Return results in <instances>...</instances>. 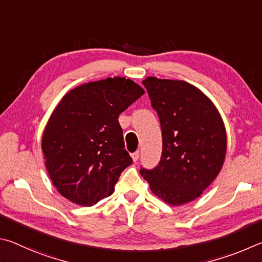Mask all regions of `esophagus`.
<instances>
[{"label":"esophagus","mask_w":262,"mask_h":262,"mask_svg":"<svg viewBox=\"0 0 262 262\" xmlns=\"http://www.w3.org/2000/svg\"><path fill=\"white\" fill-rule=\"evenodd\" d=\"M131 158H132V160H134V161L136 162L137 160L139 159V150H136L135 153H132V154H131Z\"/></svg>","instance_id":"esophagus-1"}]
</instances>
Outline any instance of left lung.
Returning a JSON list of instances; mask_svg holds the SVG:
<instances>
[{"label": "left lung", "mask_w": 262, "mask_h": 262, "mask_svg": "<svg viewBox=\"0 0 262 262\" xmlns=\"http://www.w3.org/2000/svg\"><path fill=\"white\" fill-rule=\"evenodd\" d=\"M143 84L159 115L163 149L159 166L140 169V173L164 203L187 204L201 195L223 167V119L212 100L184 80L147 77Z\"/></svg>", "instance_id": "8db88e82"}]
</instances>
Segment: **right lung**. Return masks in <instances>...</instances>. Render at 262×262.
Instances as JSON below:
<instances>
[{"instance_id": "add662e5", "label": "right lung", "mask_w": 262, "mask_h": 262, "mask_svg": "<svg viewBox=\"0 0 262 262\" xmlns=\"http://www.w3.org/2000/svg\"><path fill=\"white\" fill-rule=\"evenodd\" d=\"M144 93L134 80L114 77L86 82L63 96L41 140L46 169L59 194L85 207L113 194L132 163L118 116Z\"/></svg>"}]
</instances>
